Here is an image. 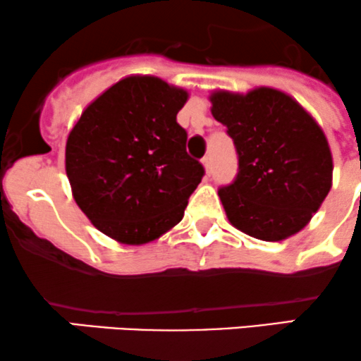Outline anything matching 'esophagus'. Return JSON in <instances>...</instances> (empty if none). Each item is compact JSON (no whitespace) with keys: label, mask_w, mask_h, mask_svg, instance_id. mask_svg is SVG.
<instances>
[{"label":"esophagus","mask_w":361,"mask_h":361,"mask_svg":"<svg viewBox=\"0 0 361 361\" xmlns=\"http://www.w3.org/2000/svg\"><path fill=\"white\" fill-rule=\"evenodd\" d=\"M201 161H202V165H204L206 172H209V170H212V165H213V159H212V155H206L204 159H202Z\"/></svg>","instance_id":"esophagus-1"}]
</instances>
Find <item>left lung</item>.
Returning a JSON list of instances; mask_svg holds the SVG:
<instances>
[{
  "label": "left lung",
  "instance_id": "1",
  "mask_svg": "<svg viewBox=\"0 0 361 361\" xmlns=\"http://www.w3.org/2000/svg\"><path fill=\"white\" fill-rule=\"evenodd\" d=\"M209 100L238 155L237 177L218 191L230 224L266 242L300 232L333 185V155L321 126L276 88L218 90Z\"/></svg>",
  "mask_w": 361,
  "mask_h": 361
}]
</instances>
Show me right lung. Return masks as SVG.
<instances>
[{
	"label": "right lung",
	"instance_id": "1",
	"mask_svg": "<svg viewBox=\"0 0 361 361\" xmlns=\"http://www.w3.org/2000/svg\"><path fill=\"white\" fill-rule=\"evenodd\" d=\"M188 97L157 76H128L97 97L70 131L73 197L121 244H147L179 224L204 176L176 119Z\"/></svg>",
	"mask_w": 361,
	"mask_h": 361
}]
</instances>
